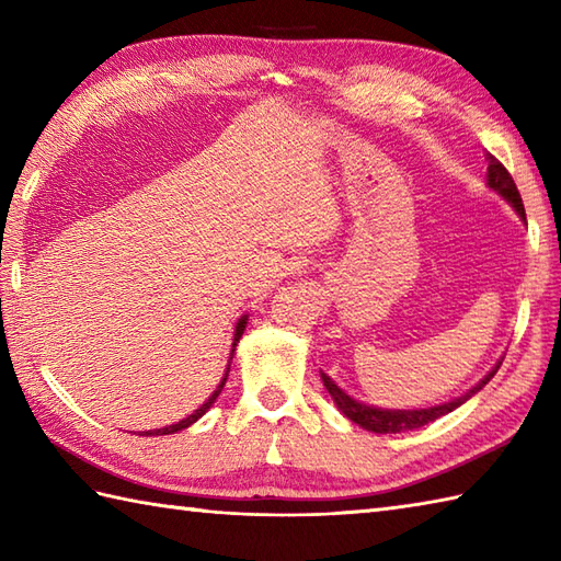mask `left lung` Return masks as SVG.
Masks as SVG:
<instances>
[{"label": "left lung", "instance_id": "left-lung-1", "mask_svg": "<svg viewBox=\"0 0 561 561\" xmlns=\"http://www.w3.org/2000/svg\"><path fill=\"white\" fill-rule=\"evenodd\" d=\"M486 163H490L486 165V185H490L496 195H502L508 205L516 209L518 217L526 221V209H523V199H520L514 178H511V173L492 157V153H486ZM499 366H502V362H496L492 371L486 374L480 383H474L468 392H462L460 398H453L448 402L434 404V408H420V410L374 408V404H366V402H359L352 396H347V392H344L328 374L320 371V378H323V386L330 392V398L335 400L337 410L347 416V420H352L354 424H359L362 428H366V432H374V434H400V432H412V428H420L428 422H436L438 416L458 410L462 402H468L474 392H480L486 383H490L494 374L499 371Z\"/></svg>", "mask_w": 561, "mask_h": 561}]
</instances>
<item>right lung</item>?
Wrapping results in <instances>:
<instances>
[{"label":"right lung","mask_w":561,"mask_h":561,"mask_svg":"<svg viewBox=\"0 0 561 561\" xmlns=\"http://www.w3.org/2000/svg\"><path fill=\"white\" fill-rule=\"evenodd\" d=\"M245 325H248V316H241L238 318V323H236V330H233V342H231V354H229V364H226V371H224V376H221V383L217 386V390L211 392V396L205 400V404H199V408L193 412V414H187L185 420H181V422H175V424H171V426H163V428H151V432H141V436H163V434H175V432H183V428H187L190 424H195L202 414H205L214 402H217V398H219V392H221V388H224V383H226V378H229V368H231V359H233V352H236V344H238V340H241V335H243V330H245Z\"/></svg>","instance_id":"1"}]
</instances>
